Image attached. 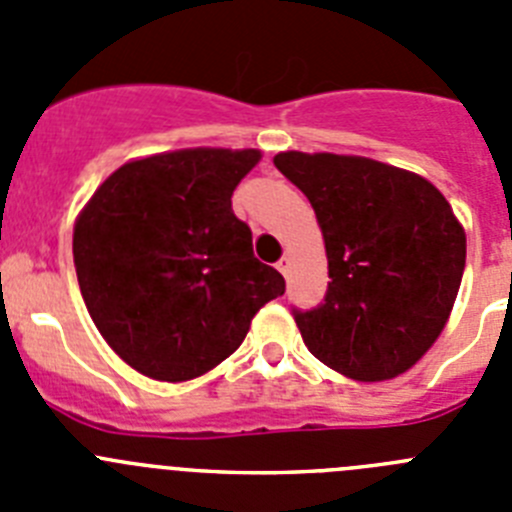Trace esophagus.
<instances>
[{
  "mask_svg": "<svg viewBox=\"0 0 512 512\" xmlns=\"http://www.w3.org/2000/svg\"><path fill=\"white\" fill-rule=\"evenodd\" d=\"M277 269L282 271L284 277H287V274H289V259H287V256H282V259L277 261Z\"/></svg>",
  "mask_w": 512,
  "mask_h": 512,
  "instance_id": "34e87169",
  "label": "esophagus"
}]
</instances>
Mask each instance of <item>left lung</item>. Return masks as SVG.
<instances>
[{
  "instance_id": "left-lung-1",
  "label": "left lung",
  "mask_w": 512,
  "mask_h": 512,
  "mask_svg": "<svg viewBox=\"0 0 512 512\" xmlns=\"http://www.w3.org/2000/svg\"><path fill=\"white\" fill-rule=\"evenodd\" d=\"M274 166L310 200L328 253V292L295 312L315 359L356 379L408 372L449 320L467 235L428 179L361 156L287 151Z\"/></svg>"
}]
</instances>
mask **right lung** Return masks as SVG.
Segmentation results:
<instances>
[{"label": "right lung", "instance_id": "add662e5", "mask_svg": "<svg viewBox=\"0 0 512 512\" xmlns=\"http://www.w3.org/2000/svg\"><path fill=\"white\" fill-rule=\"evenodd\" d=\"M261 153L184 148L120 166L81 210L74 266L94 325L161 382L210 372L241 346L284 277L253 256L230 205Z\"/></svg>", "mask_w": 512, "mask_h": 512}]
</instances>
